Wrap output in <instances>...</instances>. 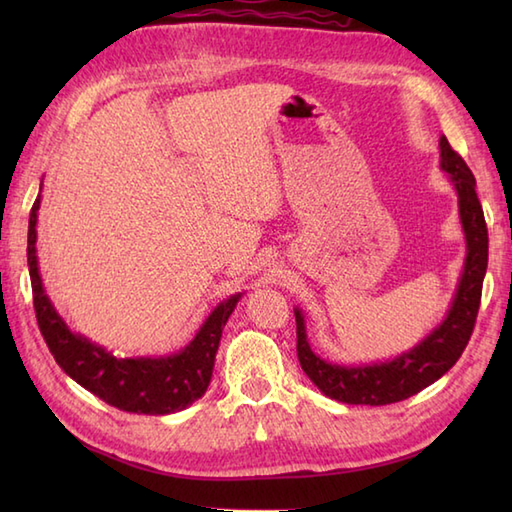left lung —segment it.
<instances>
[{"label":"left lung","instance_id":"obj_1","mask_svg":"<svg viewBox=\"0 0 512 512\" xmlns=\"http://www.w3.org/2000/svg\"><path fill=\"white\" fill-rule=\"evenodd\" d=\"M440 169L447 173L455 193H458V211L466 239L464 268L447 317L418 345L391 361L339 365L312 352L303 312L295 308L297 356L301 369L325 396L347 402V405L378 407L400 402L447 374L469 343L477 310H480L488 264V231L482 204L475 193L473 173L444 136L440 138Z\"/></svg>","mask_w":512,"mask_h":512}]
</instances>
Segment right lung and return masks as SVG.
<instances>
[{
    "instance_id": "right-lung-1",
    "label": "right lung",
    "mask_w": 512,
    "mask_h": 512,
    "mask_svg": "<svg viewBox=\"0 0 512 512\" xmlns=\"http://www.w3.org/2000/svg\"><path fill=\"white\" fill-rule=\"evenodd\" d=\"M39 204L41 191L32 204L28 222V270L37 323L54 361L90 394L121 411L165 416L187 409L211 383L222 330L237 301L242 299V292L217 303L189 345H184L180 352L169 356L118 358L103 345L92 343L88 336L72 332L46 295L37 262Z\"/></svg>"
}]
</instances>
